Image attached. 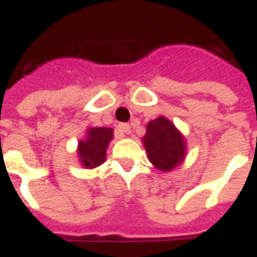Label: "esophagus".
<instances>
[{
	"label": "esophagus",
	"mask_w": 257,
	"mask_h": 257,
	"mask_svg": "<svg viewBox=\"0 0 257 257\" xmlns=\"http://www.w3.org/2000/svg\"><path fill=\"white\" fill-rule=\"evenodd\" d=\"M119 129H121L123 134H126V135H129V134L132 132V129H131V125H129V123H121V125H119Z\"/></svg>",
	"instance_id": "1"
}]
</instances>
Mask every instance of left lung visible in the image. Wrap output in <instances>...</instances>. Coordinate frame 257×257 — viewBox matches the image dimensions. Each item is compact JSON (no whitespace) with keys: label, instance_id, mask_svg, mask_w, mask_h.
I'll return each mask as SVG.
<instances>
[{"label":"left lung","instance_id":"8db88e82","mask_svg":"<svg viewBox=\"0 0 257 257\" xmlns=\"http://www.w3.org/2000/svg\"><path fill=\"white\" fill-rule=\"evenodd\" d=\"M142 142L151 163L162 172H170L186 158V141L166 116L148 123Z\"/></svg>","mask_w":257,"mask_h":257}]
</instances>
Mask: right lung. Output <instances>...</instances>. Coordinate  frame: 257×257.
<instances>
[{
    "label": "right lung",
    "mask_w": 257,
    "mask_h": 257,
    "mask_svg": "<svg viewBox=\"0 0 257 257\" xmlns=\"http://www.w3.org/2000/svg\"><path fill=\"white\" fill-rule=\"evenodd\" d=\"M114 136L112 128H88L85 139L78 142L77 155L83 167L94 169L105 162L106 148Z\"/></svg>",
    "instance_id": "1"
}]
</instances>
